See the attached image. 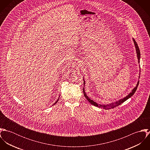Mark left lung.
<instances>
[{
	"label": "left lung",
	"mask_w": 150,
	"mask_h": 150,
	"mask_svg": "<svg viewBox=\"0 0 150 150\" xmlns=\"http://www.w3.org/2000/svg\"><path fill=\"white\" fill-rule=\"evenodd\" d=\"M133 42L134 43V45H135V47H136V52H137V58H138V61L139 62H140V50H139V48L138 47V45L137 43L136 42L135 40L133 39ZM139 82L137 83V86L132 91V92L129 94L128 95H127L126 97H125L124 98L120 100L119 101H117V102H115V103H112L111 104H110V105H99V104H97L96 102H95L94 101H93L92 100H91V99H89L88 96H86V92H85V91H84V88H83V93H84V96L86 97V99L88 100V101L92 105H94L95 106H96V107H100V108H103V109H111V108H114V107H117L118 106L120 105L121 103H122L123 102H124L125 101H126L127 99H128L129 98H130L131 96H132L133 95V94L134 93V92H136V89H137V86L139 85ZM85 85V81H84V86Z\"/></svg>",
	"instance_id": "obj_1"
}]
</instances>
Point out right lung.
I'll return each mask as SVG.
<instances>
[{"label": "right lung", "instance_id": "1", "mask_svg": "<svg viewBox=\"0 0 150 150\" xmlns=\"http://www.w3.org/2000/svg\"><path fill=\"white\" fill-rule=\"evenodd\" d=\"M58 100H57V102H55V103H54V105H55V103H57V102H58Z\"/></svg>", "mask_w": 150, "mask_h": 150}]
</instances>
